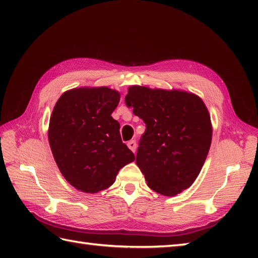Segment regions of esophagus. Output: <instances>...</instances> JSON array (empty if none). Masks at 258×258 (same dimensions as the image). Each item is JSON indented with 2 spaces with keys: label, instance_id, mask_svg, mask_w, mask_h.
Returning a JSON list of instances; mask_svg holds the SVG:
<instances>
[{
  "label": "esophagus",
  "instance_id": "1",
  "mask_svg": "<svg viewBox=\"0 0 258 258\" xmlns=\"http://www.w3.org/2000/svg\"><path fill=\"white\" fill-rule=\"evenodd\" d=\"M127 146H128V149H130L131 151L135 153V151H136V141H134V140L130 141L128 143H127Z\"/></svg>",
  "mask_w": 258,
  "mask_h": 258
}]
</instances>
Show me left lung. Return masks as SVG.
<instances>
[{"instance_id": "obj_1", "label": "left lung", "mask_w": 258, "mask_h": 258, "mask_svg": "<svg viewBox=\"0 0 258 258\" xmlns=\"http://www.w3.org/2000/svg\"><path fill=\"white\" fill-rule=\"evenodd\" d=\"M125 103L146 125L135 162L149 187L164 196L188 188L204 165L212 142L204 102L193 93L134 85Z\"/></svg>"}]
</instances>
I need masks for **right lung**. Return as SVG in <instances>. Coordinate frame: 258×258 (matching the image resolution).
<instances>
[{
	"mask_svg": "<svg viewBox=\"0 0 258 258\" xmlns=\"http://www.w3.org/2000/svg\"><path fill=\"white\" fill-rule=\"evenodd\" d=\"M119 93L106 86L63 93L50 118L48 142L62 175L76 189L97 193L109 187L118 171L133 162V152L111 114Z\"/></svg>",
	"mask_w": 258,
	"mask_h": 258,
	"instance_id": "right-lung-1",
	"label": "right lung"
}]
</instances>
